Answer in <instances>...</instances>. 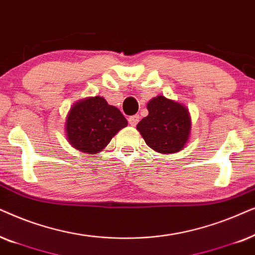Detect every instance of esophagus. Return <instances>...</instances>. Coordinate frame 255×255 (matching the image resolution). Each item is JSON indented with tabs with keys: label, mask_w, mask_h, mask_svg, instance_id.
<instances>
[{
	"label": "esophagus",
	"mask_w": 255,
	"mask_h": 255,
	"mask_svg": "<svg viewBox=\"0 0 255 255\" xmlns=\"http://www.w3.org/2000/svg\"><path fill=\"white\" fill-rule=\"evenodd\" d=\"M138 121H140L138 115H133V117H129V119H128V122H129L130 126H136Z\"/></svg>",
	"instance_id": "34e87169"
}]
</instances>
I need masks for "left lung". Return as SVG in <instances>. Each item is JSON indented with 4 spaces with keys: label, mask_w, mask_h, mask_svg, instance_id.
I'll list each match as a JSON object with an SVG mask.
<instances>
[{
    "label": "left lung",
    "mask_w": 255,
    "mask_h": 255,
    "mask_svg": "<svg viewBox=\"0 0 255 255\" xmlns=\"http://www.w3.org/2000/svg\"><path fill=\"white\" fill-rule=\"evenodd\" d=\"M148 117L137 124V130L149 147L158 152H177L188 142L191 121L183 105L158 96L147 105Z\"/></svg>",
    "instance_id": "left-lung-1"
}]
</instances>
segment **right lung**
I'll use <instances>...</instances> for the list:
<instances>
[{
    "label": "right lung",
    "instance_id": "add662e5",
    "mask_svg": "<svg viewBox=\"0 0 255 255\" xmlns=\"http://www.w3.org/2000/svg\"><path fill=\"white\" fill-rule=\"evenodd\" d=\"M128 125L117 107L101 97L81 100L71 108L66 120L67 140L74 148L96 154L110 143L112 137Z\"/></svg>",
    "mask_w": 255,
    "mask_h": 255
}]
</instances>
